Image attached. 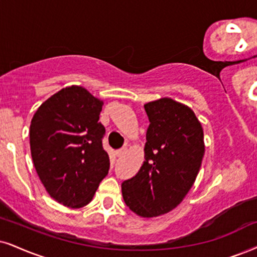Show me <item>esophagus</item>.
I'll use <instances>...</instances> for the list:
<instances>
[{"label": "esophagus", "instance_id": "esophagus-1", "mask_svg": "<svg viewBox=\"0 0 257 257\" xmlns=\"http://www.w3.org/2000/svg\"><path fill=\"white\" fill-rule=\"evenodd\" d=\"M126 150H127V149H126V148H121V149H119V150H116V151H115V155H116V156H118V157H121L122 155H125V154H126Z\"/></svg>", "mask_w": 257, "mask_h": 257}]
</instances>
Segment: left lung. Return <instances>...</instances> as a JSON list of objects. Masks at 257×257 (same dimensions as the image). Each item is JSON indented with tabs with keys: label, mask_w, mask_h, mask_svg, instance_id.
Here are the masks:
<instances>
[{
	"label": "left lung",
	"mask_w": 257,
	"mask_h": 257,
	"mask_svg": "<svg viewBox=\"0 0 257 257\" xmlns=\"http://www.w3.org/2000/svg\"><path fill=\"white\" fill-rule=\"evenodd\" d=\"M149 118L145 161L121 183L122 198L144 218L168 213L183 200L205 154L201 123L189 107L169 97L144 104Z\"/></svg>",
	"instance_id": "8db88e82"
}]
</instances>
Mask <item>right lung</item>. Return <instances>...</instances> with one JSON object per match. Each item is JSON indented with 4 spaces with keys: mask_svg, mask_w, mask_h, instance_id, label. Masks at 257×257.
Here are the masks:
<instances>
[{
    "mask_svg": "<svg viewBox=\"0 0 257 257\" xmlns=\"http://www.w3.org/2000/svg\"><path fill=\"white\" fill-rule=\"evenodd\" d=\"M102 101L78 85L63 88L38 108L30 127L31 154L45 189L64 206L89 204L108 174L99 122Z\"/></svg>",
    "mask_w": 257,
    "mask_h": 257,
    "instance_id": "right-lung-1",
    "label": "right lung"
}]
</instances>
